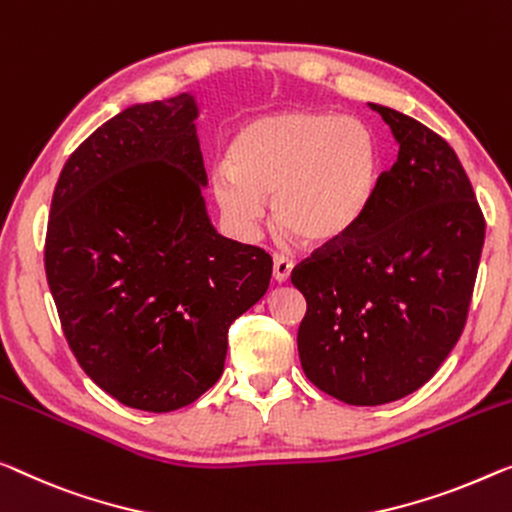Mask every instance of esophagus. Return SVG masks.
Here are the masks:
<instances>
[{"mask_svg":"<svg viewBox=\"0 0 512 512\" xmlns=\"http://www.w3.org/2000/svg\"><path fill=\"white\" fill-rule=\"evenodd\" d=\"M289 273H292V262H289L287 257H280V255L273 257V280L287 282Z\"/></svg>","mask_w":512,"mask_h":512,"instance_id":"34e87169","label":"esophagus"}]
</instances>
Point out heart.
Segmentation results:
<instances>
[{"label": "heart", "mask_w": 512, "mask_h": 512, "mask_svg": "<svg viewBox=\"0 0 512 512\" xmlns=\"http://www.w3.org/2000/svg\"><path fill=\"white\" fill-rule=\"evenodd\" d=\"M211 190L227 223L248 234L273 197V223L310 248H331L363 223L377 195L381 147L361 119L335 112L262 114L234 133Z\"/></svg>", "instance_id": "obj_1"}]
</instances>
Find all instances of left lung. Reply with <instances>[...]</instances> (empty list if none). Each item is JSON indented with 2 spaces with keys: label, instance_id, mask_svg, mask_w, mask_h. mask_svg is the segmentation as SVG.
I'll list each match as a JSON object with an SVG mask.
<instances>
[{
  "label": "left lung",
  "instance_id": "left-lung-1",
  "mask_svg": "<svg viewBox=\"0 0 512 512\" xmlns=\"http://www.w3.org/2000/svg\"><path fill=\"white\" fill-rule=\"evenodd\" d=\"M400 144L363 223L292 271L305 296L299 356L319 391L375 407L430 381L460 340L485 218L444 137L370 103Z\"/></svg>",
  "mask_w": 512,
  "mask_h": 512
}]
</instances>
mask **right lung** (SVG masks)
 <instances>
[{
    "mask_svg": "<svg viewBox=\"0 0 512 512\" xmlns=\"http://www.w3.org/2000/svg\"><path fill=\"white\" fill-rule=\"evenodd\" d=\"M190 94L96 128L52 195L45 276L68 347L133 409L174 411L223 375L227 331L269 289L271 257L211 225Z\"/></svg>",
    "mask_w": 512,
    "mask_h": 512,
    "instance_id": "obj_1",
    "label": "right lung"
}]
</instances>
